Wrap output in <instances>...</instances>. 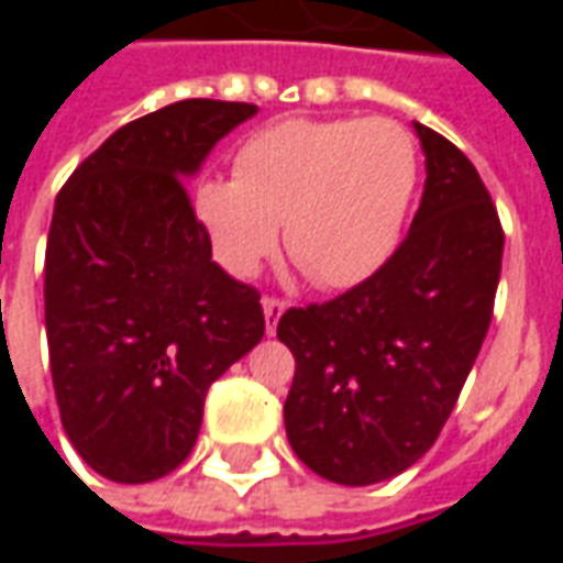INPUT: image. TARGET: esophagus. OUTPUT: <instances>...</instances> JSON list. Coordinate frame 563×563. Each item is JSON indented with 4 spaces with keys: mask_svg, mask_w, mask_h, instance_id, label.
Segmentation results:
<instances>
[{
    "mask_svg": "<svg viewBox=\"0 0 563 563\" xmlns=\"http://www.w3.org/2000/svg\"><path fill=\"white\" fill-rule=\"evenodd\" d=\"M262 310H265V329H268V334H274V331H277V319H280L283 310H286V301H283V298H274V295H265V298H262Z\"/></svg>",
    "mask_w": 563,
    "mask_h": 563,
    "instance_id": "esophagus-1",
    "label": "esophagus"
}]
</instances>
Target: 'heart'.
<instances>
[{
  "label": "heart",
  "instance_id": "heart-1",
  "mask_svg": "<svg viewBox=\"0 0 563 563\" xmlns=\"http://www.w3.org/2000/svg\"><path fill=\"white\" fill-rule=\"evenodd\" d=\"M419 177L413 135L389 117L283 120L234 156V180L196 192L217 258L238 277L286 238L289 256L325 289L367 280L391 256Z\"/></svg>",
  "mask_w": 563,
  "mask_h": 563
}]
</instances>
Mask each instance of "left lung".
<instances>
[{"instance_id": "8db88e82", "label": "left lung", "mask_w": 563, "mask_h": 563, "mask_svg": "<svg viewBox=\"0 0 563 563\" xmlns=\"http://www.w3.org/2000/svg\"><path fill=\"white\" fill-rule=\"evenodd\" d=\"M413 126L428 177L407 238L367 280L277 322L295 355L286 437L341 485L391 479L434 446L495 310V201L452 141Z\"/></svg>"}]
</instances>
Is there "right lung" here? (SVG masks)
I'll use <instances>...</instances> for the list:
<instances>
[{"mask_svg":"<svg viewBox=\"0 0 563 563\" xmlns=\"http://www.w3.org/2000/svg\"><path fill=\"white\" fill-rule=\"evenodd\" d=\"M256 104L184 99L117 129L59 189L44 325L71 446L153 483L196 446L210 383L265 334L258 292L210 258L186 177Z\"/></svg>","mask_w":563,"mask_h":563,"instance_id":"obj_1","label":"right lung"}]
</instances>
